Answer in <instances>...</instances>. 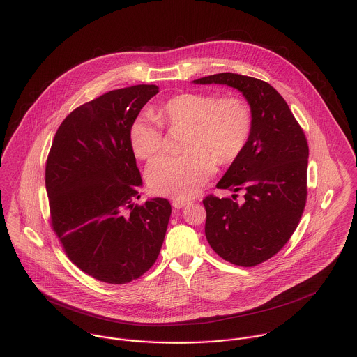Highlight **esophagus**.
I'll list each match as a JSON object with an SVG mask.
<instances>
[{
	"label": "esophagus",
	"instance_id": "obj_1",
	"mask_svg": "<svg viewBox=\"0 0 357 357\" xmlns=\"http://www.w3.org/2000/svg\"><path fill=\"white\" fill-rule=\"evenodd\" d=\"M188 204H190V201H187V199H180V198H176V199L172 201L173 207H176V208H181V207H184V206H187Z\"/></svg>",
	"mask_w": 357,
	"mask_h": 357
}]
</instances>
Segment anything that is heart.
<instances>
[{"mask_svg": "<svg viewBox=\"0 0 357 357\" xmlns=\"http://www.w3.org/2000/svg\"><path fill=\"white\" fill-rule=\"evenodd\" d=\"M252 111L238 96L181 93L159 105L153 118H137L129 130L133 153L147 159L163 147L162 126H187L181 155L163 153L147 167L153 192L173 198L198 194L215 173V158L221 163L236 159L252 133Z\"/></svg>", "mask_w": 357, "mask_h": 357, "instance_id": "obj_1", "label": "heart"}]
</instances>
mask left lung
I'll return each instance as SVG.
<instances>
[{
    "instance_id": "obj_1",
    "label": "left lung",
    "mask_w": 357,
    "mask_h": 357,
    "mask_svg": "<svg viewBox=\"0 0 357 357\" xmlns=\"http://www.w3.org/2000/svg\"><path fill=\"white\" fill-rule=\"evenodd\" d=\"M227 85L242 92L252 111V133L217 188L243 191L204 199V234L211 249L225 261L255 266L276 255L290 239L306 202L309 149L305 135L286 100L269 84L234 73L192 81Z\"/></svg>"
}]
</instances>
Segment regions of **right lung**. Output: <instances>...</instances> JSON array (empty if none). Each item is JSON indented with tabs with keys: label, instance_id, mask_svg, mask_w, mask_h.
Instances as JSON below:
<instances>
[{
	"label": "right lung",
	"instance_id": "obj_1",
	"mask_svg": "<svg viewBox=\"0 0 357 357\" xmlns=\"http://www.w3.org/2000/svg\"><path fill=\"white\" fill-rule=\"evenodd\" d=\"M156 85L116 89L70 112L52 142L45 167L51 224L68 258L89 276L125 284L156 261L172 206L143 185L129 130Z\"/></svg>",
	"mask_w": 357,
	"mask_h": 357
}]
</instances>
